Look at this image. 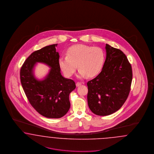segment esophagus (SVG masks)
<instances>
[{
	"mask_svg": "<svg viewBox=\"0 0 154 154\" xmlns=\"http://www.w3.org/2000/svg\"><path fill=\"white\" fill-rule=\"evenodd\" d=\"M80 85H82V83H80V82H77L76 83V87H79V86H80Z\"/></svg>",
	"mask_w": 154,
	"mask_h": 154,
	"instance_id": "esophagus-1",
	"label": "esophagus"
}]
</instances>
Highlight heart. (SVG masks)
<instances>
[{"mask_svg": "<svg viewBox=\"0 0 154 154\" xmlns=\"http://www.w3.org/2000/svg\"><path fill=\"white\" fill-rule=\"evenodd\" d=\"M105 53L100 47L85 44H76L68 48L67 56L59 59V65L67 77L74 75L79 68L77 76L94 77L100 72L104 62Z\"/></svg>", "mask_w": 154, "mask_h": 154, "instance_id": "obj_1", "label": "heart"}]
</instances>
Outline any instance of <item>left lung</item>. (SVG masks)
<instances>
[{"label":"left lung","mask_w":154,"mask_h":154,"mask_svg":"<svg viewBox=\"0 0 154 154\" xmlns=\"http://www.w3.org/2000/svg\"><path fill=\"white\" fill-rule=\"evenodd\" d=\"M106 60L96 78L87 82L88 105L98 116H108L127 100L132 80V67L121 50L106 44Z\"/></svg>","instance_id":"left-lung-1"}]
</instances>
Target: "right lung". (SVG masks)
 <instances>
[{
	"label": "right lung",
	"instance_id": "1",
	"mask_svg": "<svg viewBox=\"0 0 154 154\" xmlns=\"http://www.w3.org/2000/svg\"><path fill=\"white\" fill-rule=\"evenodd\" d=\"M57 45H48L33 52L25 60L20 71L21 85L30 104L42 116L51 119L61 118L67 114L70 108L69 95L76 88L74 80L61 74ZM37 63L50 68L41 80L34 74Z\"/></svg>",
	"mask_w": 154,
	"mask_h": 154
}]
</instances>
